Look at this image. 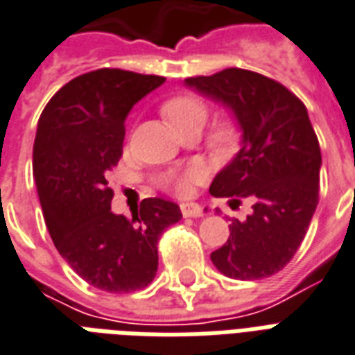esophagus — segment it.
I'll return each mask as SVG.
<instances>
[{"instance_id":"34e87169","label":"esophagus","mask_w":355,"mask_h":355,"mask_svg":"<svg viewBox=\"0 0 355 355\" xmlns=\"http://www.w3.org/2000/svg\"><path fill=\"white\" fill-rule=\"evenodd\" d=\"M181 213L183 217H202L204 209L198 204H181Z\"/></svg>"}]
</instances>
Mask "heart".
Wrapping results in <instances>:
<instances>
[{
	"label": "heart",
	"instance_id": "b5f03b06",
	"mask_svg": "<svg viewBox=\"0 0 355 355\" xmlns=\"http://www.w3.org/2000/svg\"><path fill=\"white\" fill-rule=\"evenodd\" d=\"M162 114L166 116L170 125L174 127L178 132L180 130L191 129V127H198L202 129L207 119V106L196 95H178V97L168 98L162 105ZM236 138V130L230 123H220L217 129L213 130L211 142L218 148H226L230 146ZM202 168L196 164L185 166L183 170H170L166 174L161 175L159 185L168 193H174L178 196H185L193 191L194 183L202 180Z\"/></svg>",
	"mask_w": 355,
	"mask_h": 355
}]
</instances>
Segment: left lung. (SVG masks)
Wrapping results in <instances>:
<instances>
[{
	"label": "left lung",
	"instance_id": "left-lung-1",
	"mask_svg": "<svg viewBox=\"0 0 355 355\" xmlns=\"http://www.w3.org/2000/svg\"><path fill=\"white\" fill-rule=\"evenodd\" d=\"M185 86L226 106L241 129V148L209 193L230 206L249 198L252 213L232 220L213 266L238 281L275 275L294 258L318 206L322 153L307 108L282 84L245 69L194 76Z\"/></svg>",
	"mask_w": 355,
	"mask_h": 355
}]
</instances>
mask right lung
I'll return each mask as SVG.
<instances>
[{"mask_svg": "<svg viewBox=\"0 0 355 355\" xmlns=\"http://www.w3.org/2000/svg\"><path fill=\"white\" fill-rule=\"evenodd\" d=\"M164 80L121 69L80 74L50 98L37 125L33 174L50 238L84 281L112 294L155 279L159 238L181 218L164 198L142 200L132 220L116 215L106 180L123 151L129 112Z\"/></svg>", "mask_w": 355, "mask_h": 355, "instance_id": "1", "label": "right lung"}]
</instances>
